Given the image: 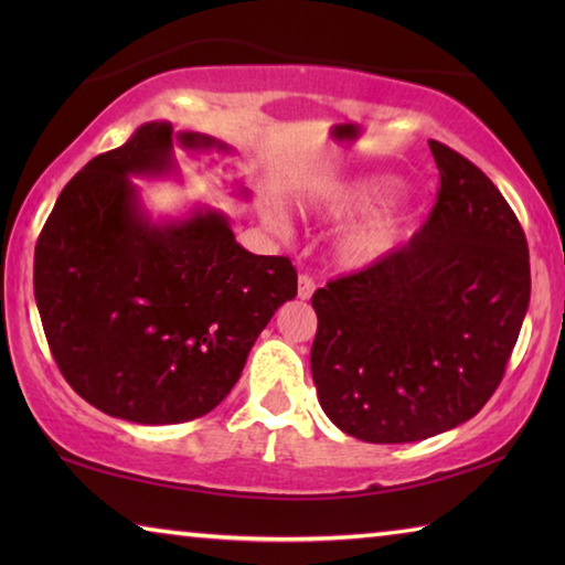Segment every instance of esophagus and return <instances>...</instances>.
Returning <instances> with one entry per match:
<instances>
[{"instance_id": "obj_1", "label": "esophagus", "mask_w": 565, "mask_h": 565, "mask_svg": "<svg viewBox=\"0 0 565 565\" xmlns=\"http://www.w3.org/2000/svg\"><path fill=\"white\" fill-rule=\"evenodd\" d=\"M313 289H317V284H313V279L309 274H301L299 276V299H311V294H313Z\"/></svg>"}]
</instances>
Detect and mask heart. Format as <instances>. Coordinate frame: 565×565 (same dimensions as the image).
Returning a JSON list of instances; mask_svg holds the SVG:
<instances>
[{
  "instance_id": "1",
  "label": "heart",
  "mask_w": 565,
  "mask_h": 565,
  "mask_svg": "<svg viewBox=\"0 0 565 565\" xmlns=\"http://www.w3.org/2000/svg\"><path fill=\"white\" fill-rule=\"evenodd\" d=\"M394 191V181L391 179H363L356 184H349L339 189L337 194L329 199L331 214H351L359 209H366L379 199L388 196ZM404 212L396 206H384L379 212H371L363 216L361 222L351 224L347 232L339 236L337 242V256L343 266H366L379 262L386 256L391 248L398 244L401 234H404ZM269 226L274 232L286 234L289 232V222L281 212L269 214Z\"/></svg>"
}]
</instances>
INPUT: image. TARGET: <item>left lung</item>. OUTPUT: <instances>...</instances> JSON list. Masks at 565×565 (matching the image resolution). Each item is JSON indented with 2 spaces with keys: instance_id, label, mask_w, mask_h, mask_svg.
I'll use <instances>...</instances> for the list:
<instances>
[{
  "instance_id": "1",
  "label": "left lung",
  "mask_w": 565,
  "mask_h": 565,
  "mask_svg": "<svg viewBox=\"0 0 565 565\" xmlns=\"http://www.w3.org/2000/svg\"><path fill=\"white\" fill-rule=\"evenodd\" d=\"M436 204L406 246L311 296V376L343 434L424 441L493 396L531 299L525 234L481 169L441 141Z\"/></svg>"
}]
</instances>
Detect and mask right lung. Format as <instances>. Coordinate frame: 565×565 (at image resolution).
Segmentation results:
<instances>
[{"instance_id":"obj_1","label":"right lung","mask_w":565,"mask_h":565,"mask_svg":"<svg viewBox=\"0 0 565 565\" xmlns=\"http://www.w3.org/2000/svg\"><path fill=\"white\" fill-rule=\"evenodd\" d=\"M174 141L228 151L169 121L141 124L72 177L34 248L36 309L66 384L147 426L222 404L256 337L296 296L291 262L246 252L216 209L167 224L145 214L129 177L171 174Z\"/></svg>"}]
</instances>
